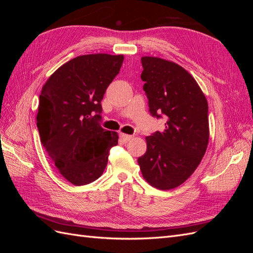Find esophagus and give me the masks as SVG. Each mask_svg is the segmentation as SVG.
<instances>
[{
	"label": "esophagus",
	"mask_w": 253,
	"mask_h": 253,
	"mask_svg": "<svg viewBox=\"0 0 253 253\" xmlns=\"http://www.w3.org/2000/svg\"><path fill=\"white\" fill-rule=\"evenodd\" d=\"M119 138L121 140V142L126 143L127 141H129L132 139V136L131 135H126V134H120L119 135Z\"/></svg>",
	"instance_id": "1"
}]
</instances>
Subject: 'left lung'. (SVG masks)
Wrapping results in <instances>:
<instances>
[{
    "instance_id": "1",
    "label": "left lung",
    "mask_w": 253,
    "mask_h": 253,
    "mask_svg": "<svg viewBox=\"0 0 253 253\" xmlns=\"http://www.w3.org/2000/svg\"><path fill=\"white\" fill-rule=\"evenodd\" d=\"M140 78L153 117L165 118V129L145 137L138 158L144 179L160 190L174 189L196 170L209 141L208 102L185 68L155 57L141 58Z\"/></svg>"
}]
</instances>
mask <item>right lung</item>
<instances>
[{"mask_svg":"<svg viewBox=\"0 0 253 253\" xmlns=\"http://www.w3.org/2000/svg\"><path fill=\"white\" fill-rule=\"evenodd\" d=\"M124 56L84 55L68 61L44 84L37 126L41 142L63 177L75 186L102 175L118 135L100 122L106 88L119 74Z\"/></svg>","mask_w":253,"mask_h":253,"instance_id":"obj_1","label":"right lung"}]
</instances>
